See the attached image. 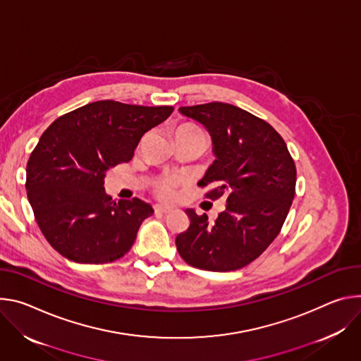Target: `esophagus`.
I'll list each match as a JSON object with an SVG mask.
<instances>
[{"mask_svg": "<svg viewBox=\"0 0 361 361\" xmlns=\"http://www.w3.org/2000/svg\"><path fill=\"white\" fill-rule=\"evenodd\" d=\"M153 209H154V214H164V215H166V214H169L172 211L171 208L164 207V205H154Z\"/></svg>", "mask_w": 361, "mask_h": 361, "instance_id": "esophagus-1", "label": "esophagus"}]
</instances>
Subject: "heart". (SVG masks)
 <instances>
[{
  "label": "heart",
  "mask_w": 361,
  "mask_h": 361,
  "mask_svg": "<svg viewBox=\"0 0 361 361\" xmlns=\"http://www.w3.org/2000/svg\"><path fill=\"white\" fill-rule=\"evenodd\" d=\"M180 129L185 128V129H196L195 126L192 125H180L179 126ZM178 128V129H179ZM178 185V179H173V178H164L160 179L157 183H156V193L162 197V199H172L175 196V188Z\"/></svg>",
  "instance_id": "obj_1"
}]
</instances>
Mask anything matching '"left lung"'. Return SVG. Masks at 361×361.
I'll return each instance as SVG.
<instances>
[{"mask_svg": "<svg viewBox=\"0 0 361 361\" xmlns=\"http://www.w3.org/2000/svg\"><path fill=\"white\" fill-rule=\"evenodd\" d=\"M204 125L216 159L199 180L205 197L226 196L215 222L186 209L189 228L176 236L179 255L208 271H235L257 259L281 231L295 195L297 169L284 139L265 120L212 102L179 107Z\"/></svg>", "mask_w": 361, "mask_h": 361, "instance_id": "left-lung-1", "label": "left lung"}]
</instances>
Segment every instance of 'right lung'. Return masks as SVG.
Listing matches in <instances>:
<instances>
[{
    "instance_id": "obj_1",
    "label": "right lung",
    "mask_w": 361,
    "mask_h": 361,
    "mask_svg": "<svg viewBox=\"0 0 361 361\" xmlns=\"http://www.w3.org/2000/svg\"><path fill=\"white\" fill-rule=\"evenodd\" d=\"M172 106L93 102L60 116L39 137L27 164V196L49 244L80 264H107L132 248L153 214L139 197L114 202L106 172L133 157L142 136Z\"/></svg>"
}]
</instances>
